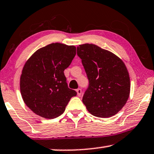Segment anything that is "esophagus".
<instances>
[{
    "instance_id": "34e87169",
    "label": "esophagus",
    "mask_w": 154,
    "mask_h": 154,
    "mask_svg": "<svg viewBox=\"0 0 154 154\" xmlns=\"http://www.w3.org/2000/svg\"><path fill=\"white\" fill-rule=\"evenodd\" d=\"M76 91H77V96H80L82 95V89H77V90H76Z\"/></svg>"
}]
</instances>
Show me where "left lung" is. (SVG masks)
<instances>
[{
    "label": "left lung",
    "instance_id": "obj_1",
    "mask_svg": "<svg viewBox=\"0 0 154 154\" xmlns=\"http://www.w3.org/2000/svg\"><path fill=\"white\" fill-rule=\"evenodd\" d=\"M77 55L89 81L82 98L87 110L99 118L115 116L125 105L130 93V75L124 62L92 44L79 45Z\"/></svg>",
    "mask_w": 154,
    "mask_h": 154
}]
</instances>
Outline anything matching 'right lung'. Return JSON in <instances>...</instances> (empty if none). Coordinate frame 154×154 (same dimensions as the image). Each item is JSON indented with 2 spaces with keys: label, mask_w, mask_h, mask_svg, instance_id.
Listing matches in <instances>:
<instances>
[{
  "label": "right lung",
  "mask_w": 154,
  "mask_h": 154,
  "mask_svg": "<svg viewBox=\"0 0 154 154\" xmlns=\"http://www.w3.org/2000/svg\"><path fill=\"white\" fill-rule=\"evenodd\" d=\"M75 55V46L53 43L38 49L26 61L20 76V92L34 113L46 119L57 118L77 95L67 87L64 75Z\"/></svg>",
  "instance_id": "1"
}]
</instances>
